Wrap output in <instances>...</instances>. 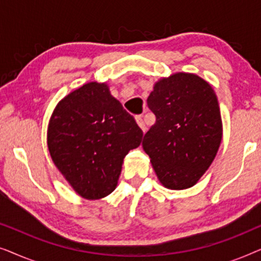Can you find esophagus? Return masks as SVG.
<instances>
[{"label":"esophagus","mask_w":261,"mask_h":261,"mask_svg":"<svg viewBox=\"0 0 261 261\" xmlns=\"http://www.w3.org/2000/svg\"><path fill=\"white\" fill-rule=\"evenodd\" d=\"M135 120H137V123L139 124V127L141 128L142 132H146V129H147V127H146V124L144 122V117H142L141 115H138L137 117H135Z\"/></svg>","instance_id":"obj_1"}]
</instances>
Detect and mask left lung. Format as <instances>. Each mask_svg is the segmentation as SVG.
I'll return each mask as SVG.
<instances>
[{
  "label": "left lung",
  "mask_w": 261,
  "mask_h": 261,
  "mask_svg": "<svg viewBox=\"0 0 261 261\" xmlns=\"http://www.w3.org/2000/svg\"><path fill=\"white\" fill-rule=\"evenodd\" d=\"M155 123L142 147L164 187L183 190L197 183L219 151L222 120L215 91L194 73L162 78L147 98Z\"/></svg>",
  "instance_id": "1"
}]
</instances>
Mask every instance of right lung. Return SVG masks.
Instances as JSON below:
<instances>
[{"instance_id": "add662e5", "label": "right lung", "mask_w": 261, "mask_h": 261, "mask_svg": "<svg viewBox=\"0 0 261 261\" xmlns=\"http://www.w3.org/2000/svg\"><path fill=\"white\" fill-rule=\"evenodd\" d=\"M142 135L108 85L90 82L57 105L47 146L73 190L83 198L99 199L115 190L124 156L140 145Z\"/></svg>"}]
</instances>
